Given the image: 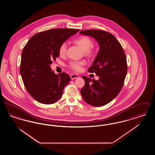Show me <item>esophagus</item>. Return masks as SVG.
Returning <instances> with one entry per match:
<instances>
[{"mask_svg":"<svg viewBox=\"0 0 155 155\" xmlns=\"http://www.w3.org/2000/svg\"><path fill=\"white\" fill-rule=\"evenodd\" d=\"M70 77H71V79H72V80H74V79H75V78H78V77H79V75L75 74H71V75H70Z\"/></svg>","mask_w":155,"mask_h":155,"instance_id":"esophagus-1","label":"esophagus"}]
</instances>
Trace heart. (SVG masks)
Returning <instances> with one entry per match:
<instances>
[{
    "label": "heart",
    "instance_id": "b5f03b06",
    "mask_svg": "<svg viewBox=\"0 0 155 155\" xmlns=\"http://www.w3.org/2000/svg\"><path fill=\"white\" fill-rule=\"evenodd\" d=\"M74 44L77 45L84 51L85 56L91 58L95 54V51L91 47L93 45V41L91 38L88 36H81L74 40ZM67 51V44L62 43L59 46V54L60 56H64ZM85 64L84 61H75L70 63L69 67L75 71H80L82 67Z\"/></svg>",
    "mask_w": 155,
    "mask_h": 155
}]
</instances>
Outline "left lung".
<instances>
[{
    "label": "left lung",
    "instance_id": "left-lung-1",
    "mask_svg": "<svg viewBox=\"0 0 155 155\" xmlns=\"http://www.w3.org/2000/svg\"><path fill=\"white\" fill-rule=\"evenodd\" d=\"M80 34L92 37L99 45V51L88 68L95 73L98 80L86 76L82 78L85 85L81 94L85 102L94 106H104L117 96L122 88L127 73L125 53L112 34L103 30H83Z\"/></svg>",
    "mask_w": 155,
    "mask_h": 155
}]
</instances>
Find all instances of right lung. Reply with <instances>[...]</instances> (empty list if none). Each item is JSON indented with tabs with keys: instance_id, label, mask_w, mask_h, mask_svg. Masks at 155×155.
Instances as JSON below:
<instances>
[{
	"instance_id": "right-lung-1",
	"label": "right lung",
	"mask_w": 155,
	"mask_h": 155,
	"mask_svg": "<svg viewBox=\"0 0 155 155\" xmlns=\"http://www.w3.org/2000/svg\"><path fill=\"white\" fill-rule=\"evenodd\" d=\"M79 30L57 28L46 30L31 37L24 46L20 71L28 93L38 102L55 103L62 96L70 81L68 74H56L50 64L59 56V46Z\"/></svg>"
}]
</instances>
